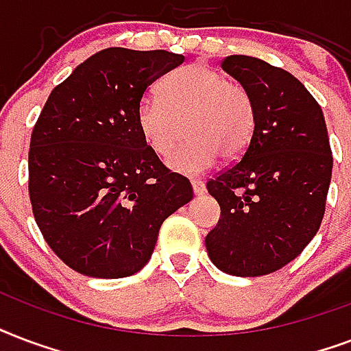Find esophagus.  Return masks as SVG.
Returning a JSON list of instances; mask_svg holds the SVG:
<instances>
[{
	"label": "esophagus",
	"mask_w": 351,
	"mask_h": 351,
	"mask_svg": "<svg viewBox=\"0 0 351 351\" xmlns=\"http://www.w3.org/2000/svg\"><path fill=\"white\" fill-rule=\"evenodd\" d=\"M192 190H194V194H203L205 192V181H201V179H192Z\"/></svg>",
	"instance_id": "1"
}]
</instances>
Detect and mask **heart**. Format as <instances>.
Wrapping results in <instances>:
<instances>
[{"label":"heart","instance_id":"b5f03b06","mask_svg":"<svg viewBox=\"0 0 351 351\" xmlns=\"http://www.w3.org/2000/svg\"><path fill=\"white\" fill-rule=\"evenodd\" d=\"M138 132L157 156H167L176 172L201 173L219 156L236 159L251 145L256 110L249 89L225 73L192 64L162 78L159 93L146 95L137 108Z\"/></svg>","mask_w":351,"mask_h":351}]
</instances>
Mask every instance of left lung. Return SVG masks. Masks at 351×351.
Listing matches in <instances>:
<instances>
[{
    "label": "left lung",
    "instance_id": "left-lung-1",
    "mask_svg": "<svg viewBox=\"0 0 351 351\" xmlns=\"http://www.w3.org/2000/svg\"><path fill=\"white\" fill-rule=\"evenodd\" d=\"M221 69L249 89L256 126L240 161L206 183L221 216L205 245L223 273L262 276L317 234L333 156L319 102L291 73L243 54L221 60Z\"/></svg>",
    "mask_w": 351,
    "mask_h": 351
}]
</instances>
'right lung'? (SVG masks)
Listing matches in <instances>:
<instances>
[{
  "mask_svg": "<svg viewBox=\"0 0 351 351\" xmlns=\"http://www.w3.org/2000/svg\"><path fill=\"white\" fill-rule=\"evenodd\" d=\"M184 62L170 51L110 47L51 91L31 135L29 195L47 245L77 273L122 278L150 260L162 221L192 199L138 132L137 108Z\"/></svg>",
  "mask_w": 351,
  "mask_h": 351,
  "instance_id": "add662e5",
  "label": "right lung"
}]
</instances>
